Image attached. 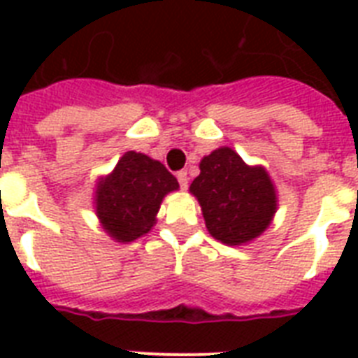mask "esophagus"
I'll use <instances>...</instances> for the list:
<instances>
[{
	"label": "esophagus",
	"mask_w": 358,
	"mask_h": 358,
	"mask_svg": "<svg viewBox=\"0 0 358 358\" xmlns=\"http://www.w3.org/2000/svg\"><path fill=\"white\" fill-rule=\"evenodd\" d=\"M176 178H178V184L182 189H187V185H189V178H187V173L185 171H180L178 174H176Z\"/></svg>",
	"instance_id": "obj_1"
}]
</instances>
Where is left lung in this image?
Segmentation results:
<instances>
[{"instance_id": "1", "label": "left lung", "mask_w": 358, "mask_h": 358, "mask_svg": "<svg viewBox=\"0 0 358 358\" xmlns=\"http://www.w3.org/2000/svg\"><path fill=\"white\" fill-rule=\"evenodd\" d=\"M201 174L189 193L201 204L208 232L230 247L255 241L269 229L278 208L271 176L262 165H247L230 146L201 159Z\"/></svg>"}]
</instances>
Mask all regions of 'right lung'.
<instances>
[{
	"label": "right lung",
	"instance_id": "obj_1",
	"mask_svg": "<svg viewBox=\"0 0 358 358\" xmlns=\"http://www.w3.org/2000/svg\"><path fill=\"white\" fill-rule=\"evenodd\" d=\"M178 187L163 163L128 150L111 173L98 178L92 204L103 232L119 243H129L150 232L163 199Z\"/></svg>",
	"mask_w": 358,
	"mask_h": 358
}]
</instances>
